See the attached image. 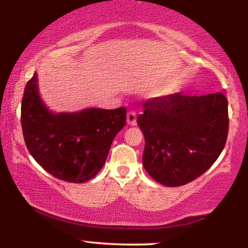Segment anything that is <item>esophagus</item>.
I'll list each match as a JSON object with an SVG mask.
<instances>
[{
    "mask_svg": "<svg viewBox=\"0 0 248 248\" xmlns=\"http://www.w3.org/2000/svg\"><path fill=\"white\" fill-rule=\"evenodd\" d=\"M127 122L130 126H135L136 124V113L134 110H129L127 113Z\"/></svg>",
    "mask_w": 248,
    "mask_h": 248,
    "instance_id": "obj_1",
    "label": "esophagus"
}]
</instances>
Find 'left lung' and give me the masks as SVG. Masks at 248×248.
Here are the masks:
<instances>
[{
  "label": "left lung",
  "instance_id": "obj_1",
  "mask_svg": "<svg viewBox=\"0 0 248 248\" xmlns=\"http://www.w3.org/2000/svg\"><path fill=\"white\" fill-rule=\"evenodd\" d=\"M138 124L144 136V169L158 183L181 186L209 169L229 133L227 99L223 93H175L143 104Z\"/></svg>",
  "mask_w": 248,
  "mask_h": 248
}]
</instances>
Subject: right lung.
I'll return each mask as SVG.
<instances>
[{"label": "right lung", "instance_id": "add662e5", "mask_svg": "<svg viewBox=\"0 0 248 248\" xmlns=\"http://www.w3.org/2000/svg\"><path fill=\"white\" fill-rule=\"evenodd\" d=\"M37 80L35 72L22 99V130L28 150L56 178L70 183L90 181L104 167L115 135L126 124V107L55 114L42 101Z\"/></svg>", "mask_w": 248, "mask_h": 248}]
</instances>
